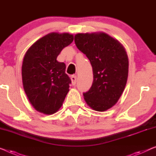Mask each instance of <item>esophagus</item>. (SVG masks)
Returning a JSON list of instances; mask_svg holds the SVG:
<instances>
[{"instance_id": "esophagus-1", "label": "esophagus", "mask_w": 156, "mask_h": 156, "mask_svg": "<svg viewBox=\"0 0 156 156\" xmlns=\"http://www.w3.org/2000/svg\"><path fill=\"white\" fill-rule=\"evenodd\" d=\"M71 79L72 84H73V85H75L76 84V80H77V77H76V76H72L71 77Z\"/></svg>"}]
</instances>
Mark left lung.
Segmentation results:
<instances>
[{"instance_id": "1", "label": "left lung", "mask_w": 156, "mask_h": 156, "mask_svg": "<svg viewBox=\"0 0 156 156\" xmlns=\"http://www.w3.org/2000/svg\"><path fill=\"white\" fill-rule=\"evenodd\" d=\"M74 40L92 67V85L83 93L85 101L94 111L108 110L117 103L126 85L129 69L126 50L104 32L77 34Z\"/></svg>"}]
</instances>
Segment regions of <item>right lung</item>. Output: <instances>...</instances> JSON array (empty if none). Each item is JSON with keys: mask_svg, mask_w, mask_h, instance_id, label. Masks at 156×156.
<instances>
[{"mask_svg": "<svg viewBox=\"0 0 156 156\" xmlns=\"http://www.w3.org/2000/svg\"><path fill=\"white\" fill-rule=\"evenodd\" d=\"M73 34H48L35 42L23 59L22 83L27 98L38 112L53 114L62 107L71 80L66 65L57 58L73 42Z\"/></svg>", "mask_w": 156, "mask_h": 156, "instance_id": "right-lung-1", "label": "right lung"}]
</instances>
